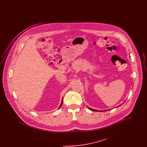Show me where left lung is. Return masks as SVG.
Segmentation results:
<instances>
[{"instance_id":"8db88e82","label":"left lung","mask_w":147,"mask_h":147,"mask_svg":"<svg viewBox=\"0 0 147 147\" xmlns=\"http://www.w3.org/2000/svg\"><path fill=\"white\" fill-rule=\"evenodd\" d=\"M121 105H119V106H121ZM88 107V106H87ZM88 107V109H89V110H90L91 111H100V112H104L105 111H109V110L108 109V110H101V111H100V110H95V109H91V108H90V107Z\"/></svg>"}]
</instances>
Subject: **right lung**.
Instances as JSON below:
<instances>
[{
    "mask_svg": "<svg viewBox=\"0 0 147 147\" xmlns=\"http://www.w3.org/2000/svg\"><path fill=\"white\" fill-rule=\"evenodd\" d=\"M63 98H62V102H61V105L59 106V108H58V109L61 107V106L62 105V104H63Z\"/></svg>",
    "mask_w": 147,
    "mask_h": 147,
    "instance_id": "1",
    "label": "right lung"
}]
</instances>
